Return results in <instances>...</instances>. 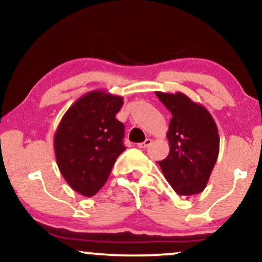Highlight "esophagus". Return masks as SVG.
Returning <instances> with one entry per match:
<instances>
[{
    "label": "esophagus",
    "instance_id": "obj_1",
    "mask_svg": "<svg viewBox=\"0 0 262 262\" xmlns=\"http://www.w3.org/2000/svg\"><path fill=\"white\" fill-rule=\"evenodd\" d=\"M151 143H152L151 139H145V140L143 141V143H140L138 146H139V148H141V149H145V148H148V146H149Z\"/></svg>",
    "mask_w": 262,
    "mask_h": 262
}]
</instances>
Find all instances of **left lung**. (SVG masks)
Wrapping results in <instances>:
<instances>
[{
    "label": "left lung",
    "mask_w": 262,
    "mask_h": 262,
    "mask_svg": "<svg viewBox=\"0 0 262 262\" xmlns=\"http://www.w3.org/2000/svg\"><path fill=\"white\" fill-rule=\"evenodd\" d=\"M172 114L167 139L170 152L159 161L165 179L180 196H193L206 188L219 154L214 119L202 104L185 93L156 92Z\"/></svg>",
    "instance_id": "left-lung-1"
}]
</instances>
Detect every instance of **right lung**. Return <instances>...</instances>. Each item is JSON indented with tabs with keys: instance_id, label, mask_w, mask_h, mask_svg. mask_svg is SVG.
<instances>
[{
	"instance_id": "obj_1",
	"label": "right lung",
	"mask_w": 262,
	"mask_h": 262,
	"mask_svg": "<svg viewBox=\"0 0 262 262\" xmlns=\"http://www.w3.org/2000/svg\"><path fill=\"white\" fill-rule=\"evenodd\" d=\"M121 96L91 91L66 111L54 135L56 164L65 181L82 196L103 187L117 158L125 150L124 125L116 114Z\"/></svg>"
}]
</instances>
